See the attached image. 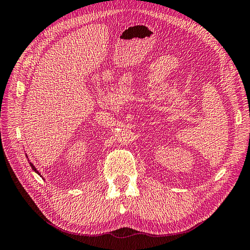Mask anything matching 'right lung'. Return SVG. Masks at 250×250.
<instances>
[{
  "mask_svg": "<svg viewBox=\"0 0 250 250\" xmlns=\"http://www.w3.org/2000/svg\"><path fill=\"white\" fill-rule=\"evenodd\" d=\"M30 165H31V167H32V169H33V170H34L35 172H37V173H38V175H40V173L38 172V170L36 169V168H35V166H34V165H33V164L31 163V162H30Z\"/></svg>",
  "mask_w": 250,
  "mask_h": 250,
  "instance_id": "add662e5",
  "label": "right lung"
}]
</instances>
